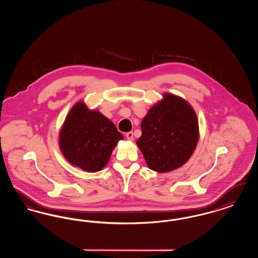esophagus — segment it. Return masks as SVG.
<instances>
[{"instance_id": "obj_1", "label": "esophagus", "mask_w": 258, "mask_h": 258, "mask_svg": "<svg viewBox=\"0 0 258 258\" xmlns=\"http://www.w3.org/2000/svg\"><path fill=\"white\" fill-rule=\"evenodd\" d=\"M125 137H126V139H127L128 141H133V140H134V134H133L132 132L126 133V134H125Z\"/></svg>"}]
</instances>
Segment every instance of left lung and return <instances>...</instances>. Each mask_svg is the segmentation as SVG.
<instances>
[{"mask_svg": "<svg viewBox=\"0 0 258 258\" xmlns=\"http://www.w3.org/2000/svg\"><path fill=\"white\" fill-rule=\"evenodd\" d=\"M141 128L136 144L148 167L159 173L184 165L199 139L196 111L185 99L169 93L149 109Z\"/></svg>", "mask_w": 258, "mask_h": 258, "instance_id": "8db88e82", "label": "left lung"}]
</instances>
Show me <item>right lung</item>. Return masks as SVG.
<instances>
[{
    "label": "right lung",
    "mask_w": 258,
    "mask_h": 258,
    "mask_svg": "<svg viewBox=\"0 0 258 258\" xmlns=\"http://www.w3.org/2000/svg\"><path fill=\"white\" fill-rule=\"evenodd\" d=\"M115 124L98 110L76 102L61 125L59 146L71 164L86 172L100 171L108 163L119 140L123 139Z\"/></svg>",
    "instance_id": "1"
}]
</instances>
